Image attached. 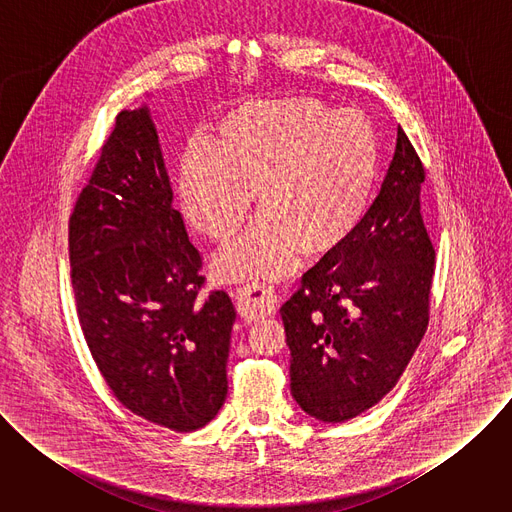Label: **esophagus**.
Here are the masks:
<instances>
[{
	"mask_svg": "<svg viewBox=\"0 0 512 512\" xmlns=\"http://www.w3.org/2000/svg\"><path fill=\"white\" fill-rule=\"evenodd\" d=\"M237 310L245 320H261L277 310V296L263 283L245 285L237 291Z\"/></svg>",
	"mask_w": 512,
	"mask_h": 512,
	"instance_id": "34e87169",
	"label": "esophagus"
}]
</instances>
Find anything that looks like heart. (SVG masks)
<instances>
[{
    "label": "heart",
    "instance_id": "1",
    "mask_svg": "<svg viewBox=\"0 0 512 512\" xmlns=\"http://www.w3.org/2000/svg\"><path fill=\"white\" fill-rule=\"evenodd\" d=\"M379 170V139L367 117L285 95L218 119L206 148L182 158L178 200L200 235L223 243L257 194V221L212 257L210 273L218 281H277L302 253L328 255L358 231Z\"/></svg>",
    "mask_w": 512,
    "mask_h": 512
}]
</instances>
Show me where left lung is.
<instances>
[{
    "instance_id": "left-lung-1",
    "label": "left lung",
    "mask_w": 512,
    "mask_h": 512,
    "mask_svg": "<svg viewBox=\"0 0 512 512\" xmlns=\"http://www.w3.org/2000/svg\"><path fill=\"white\" fill-rule=\"evenodd\" d=\"M425 170L405 131L358 231L324 255L281 306L291 395L324 423L377 405L429 320L435 251L421 218Z\"/></svg>"
}]
</instances>
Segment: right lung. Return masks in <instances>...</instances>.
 I'll use <instances>...</instances> for the list:
<instances>
[{"mask_svg":"<svg viewBox=\"0 0 512 512\" xmlns=\"http://www.w3.org/2000/svg\"><path fill=\"white\" fill-rule=\"evenodd\" d=\"M148 105L125 109L68 223L81 328L113 395L172 431L204 427L227 399L237 318L225 291L200 296Z\"/></svg>","mask_w":512,"mask_h":512,"instance_id":"1","label":"right lung"}]
</instances>
